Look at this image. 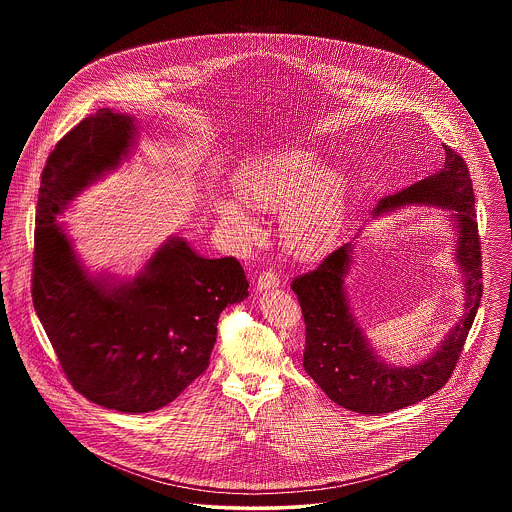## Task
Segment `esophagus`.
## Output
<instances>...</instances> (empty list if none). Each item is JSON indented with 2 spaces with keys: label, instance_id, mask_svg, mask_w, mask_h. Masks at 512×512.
Instances as JSON below:
<instances>
[{
  "label": "esophagus",
  "instance_id": "obj_1",
  "mask_svg": "<svg viewBox=\"0 0 512 512\" xmlns=\"http://www.w3.org/2000/svg\"><path fill=\"white\" fill-rule=\"evenodd\" d=\"M278 286H280V278H278V274H274L272 270H265V272L259 276V280H257V290H259V292L274 290V288H278Z\"/></svg>",
  "mask_w": 512,
  "mask_h": 512
}]
</instances>
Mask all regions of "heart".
Listing matches in <instances>:
<instances>
[{
	"label": "heart",
	"mask_w": 512,
	"mask_h": 512,
	"mask_svg": "<svg viewBox=\"0 0 512 512\" xmlns=\"http://www.w3.org/2000/svg\"><path fill=\"white\" fill-rule=\"evenodd\" d=\"M236 199L220 197L215 209L220 219L242 238L255 236L249 209L280 211V232L286 247L309 253L322 244L340 217L345 199V176L322 167L320 153L305 146L268 149L238 172Z\"/></svg>",
	"instance_id": "heart-1"
}]
</instances>
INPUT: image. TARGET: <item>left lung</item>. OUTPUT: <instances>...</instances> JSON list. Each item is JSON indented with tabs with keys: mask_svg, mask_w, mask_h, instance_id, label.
<instances>
[{
	"mask_svg": "<svg viewBox=\"0 0 512 512\" xmlns=\"http://www.w3.org/2000/svg\"><path fill=\"white\" fill-rule=\"evenodd\" d=\"M409 205L449 211L457 232L455 261L463 272V317L434 353L418 365L391 366L376 355L353 317L345 276L353 265V242L332 251L315 270L293 278L292 290L305 318L303 366L334 403L361 414H382L414 405L441 390L463 351L482 297V251L474 211V190L463 157L445 146V163L397 194L386 195L372 209L382 217Z\"/></svg>",
	"mask_w": 512,
	"mask_h": 512,
	"instance_id": "obj_1",
	"label": "left lung"
}]
</instances>
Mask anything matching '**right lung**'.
<instances>
[{"instance_id": "1", "label": "right lung", "mask_w": 512, "mask_h": 512, "mask_svg": "<svg viewBox=\"0 0 512 512\" xmlns=\"http://www.w3.org/2000/svg\"><path fill=\"white\" fill-rule=\"evenodd\" d=\"M130 115L99 109L49 153L42 172L32 301L74 390L105 409L149 413L174 401L211 359L220 313L249 295L234 257L205 259L169 238L130 280L92 274L57 217L136 147Z\"/></svg>"}]
</instances>
